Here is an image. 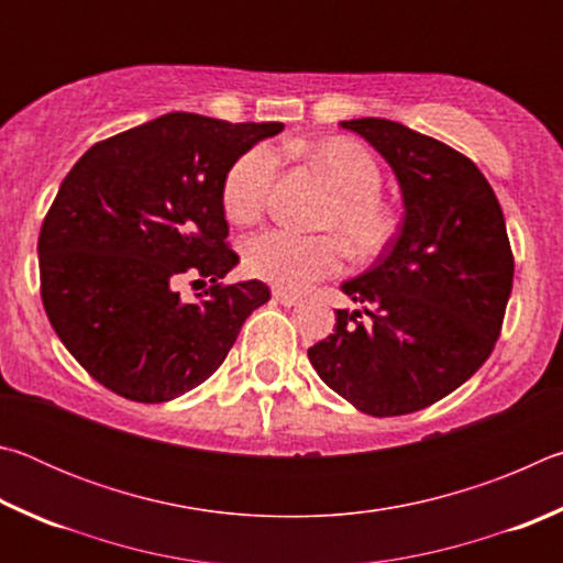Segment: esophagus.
Wrapping results in <instances>:
<instances>
[{"instance_id": "obj_1", "label": "esophagus", "mask_w": 563, "mask_h": 563, "mask_svg": "<svg viewBox=\"0 0 563 563\" xmlns=\"http://www.w3.org/2000/svg\"><path fill=\"white\" fill-rule=\"evenodd\" d=\"M273 298H275V302H280V305H285V308H292V305H298L300 302V298L295 292H288V290H273Z\"/></svg>"}]
</instances>
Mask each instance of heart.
<instances>
[{"mask_svg":"<svg viewBox=\"0 0 563 563\" xmlns=\"http://www.w3.org/2000/svg\"><path fill=\"white\" fill-rule=\"evenodd\" d=\"M302 151L335 188L318 221L330 233L298 235L271 228L247 238L243 245L245 271L288 290H302L335 275L345 263V247L360 263L377 258L397 233V216L379 196L385 178L373 151L350 136L308 141ZM275 174L278 154L268 144L238 156L221 186L225 216L243 225L258 221L268 206Z\"/></svg>","mask_w":563,"mask_h":563,"instance_id":"heart-1","label":"heart"}]
</instances>
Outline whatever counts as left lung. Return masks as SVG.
<instances>
[{"label": "left lung", "instance_id": "obj_1", "mask_svg": "<svg viewBox=\"0 0 563 563\" xmlns=\"http://www.w3.org/2000/svg\"><path fill=\"white\" fill-rule=\"evenodd\" d=\"M340 126L393 166L405 218L373 268L342 283L362 310H338L308 357L360 412L409 415L464 385L497 345L514 280L507 223L460 151L387 119Z\"/></svg>", "mask_w": 563, "mask_h": 563}]
</instances>
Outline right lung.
Masks as SVG:
<instances>
[{
  "label": "right lung",
  "instance_id": "add662e5",
  "mask_svg": "<svg viewBox=\"0 0 563 563\" xmlns=\"http://www.w3.org/2000/svg\"><path fill=\"white\" fill-rule=\"evenodd\" d=\"M283 123L174 111L93 144L40 233L42 302L64 347L111 393L168 402L206 383L268 285H223L238 255L221 201L233 161ZM180 274L212 288L184 303Z\"/></svg>",
  "mask_w": 563,
  "mask_h": 563
}]
</instances>
